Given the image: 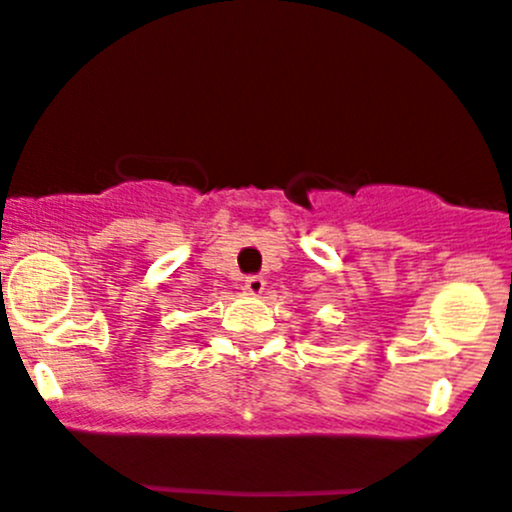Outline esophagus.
Masks as SVG:
<instances>
[{"label":"esophagus","mask_w":512,"mask_h":512,"mask_svg":"<svg viewBox=\"0 0 512 512\" xmlns=\"http://www.w3.org/2000/svg\"><path fill=\"white\" fill-rule=\"evenodd\" d=\"M265 277L260 275H247L245 277V290L250 292V295H260V292H265Z\"/></svg>","instance_id":"1"}]
</instances>
